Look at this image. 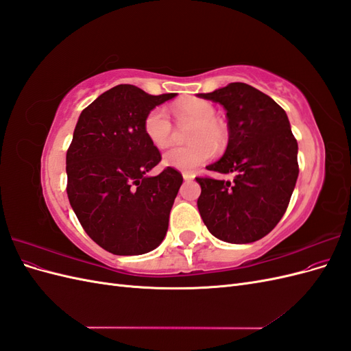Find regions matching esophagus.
Returning <instances> with one entry per match:
<instances>
[{
    "label": "esophagus",
    "instance_id": "obj_1",
    "mask_svg": "<svg viewBox=\"0 0 351 351\" xmlns=\"http://www.w3.org/2000/svg\"><path fill=\"white\" fill-rule=\"evenodd\" d=\"M183 178H184V182H192V180L195 178V174H192V173H183Z\"/></svg>",
    "mask_w": 351,
    "mask_h": 351
}]
</instances>
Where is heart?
<instances>
[{
    "label": "heart",
    "mask_w": 351,
    "mask_h": 351,
    "mask_svg": "<svg viewBox=\"0 0 351 351\" xmlns=\"http://www.w3.org/2000/svg\"><path fill=\"white\" fill-rule=\"evenodd\" d=\"M174 114L180 124H195L189 133V146H174L162 155L167 167L193 171L202 164L208 162L217 154V145L224 146L228 139L226 125L218 121L214 105L204 99H184L176 104ZM145 134L152 145L164 147L173 137V125L165 111L155 108L145 119Z\"/></svg>",
    "instance_id": "heart-1"
}]
</instances>
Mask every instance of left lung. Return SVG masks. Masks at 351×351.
<instances>
[{"instance_id":"left-lung-1","label":"left lung","mask_w":351,"mask_h":351,"mask_svg":"<svg viewBox=\"0 0 351 351\" xmlns=\"http://www.w3.org/2000/svg\"><path fill=\"white\" fill-rule=\"evenodd\" d=\"M197 97L221 104L228 120L227 149L206 169L232 176L196 178L200 217L222 241H256L282 218L299 177L289 117L268 95L240 82Z\"/></svg>"}]
</instances>
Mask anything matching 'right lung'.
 <instances>
[{"label": "right lung", "mask_w": 351, "mask_h": 351, "mask_svg": "<svg viewBox=\"0 0 351 351\" xmlns=\"http://www.w3.org/2000/svg\"><path fill=\"white\" fill-rule=\"evenodd\" d=\"M177 93L154 97L119 84L79 117L67 151V195L88 236L114 254H143L162 243L183 177L168 167L151 176L161 154L145 119Z\"/></svg>", "instance_id": "add662e5"}]
</instances>
